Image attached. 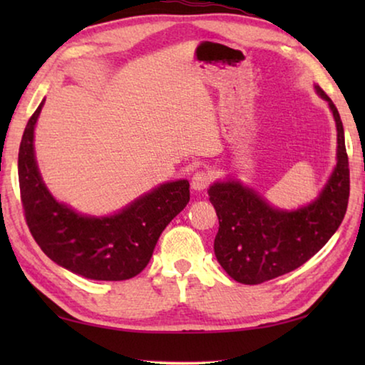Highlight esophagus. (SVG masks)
<instances>
[{"label":"esophagus","mask_w":365,"mask_h":365,"mask_svg":"<svg viewBox=\"0 0 365 365\" xmlns=\"http://www.w3.org/2000/svg\"><path fill=\"white\" fill-rule=\"evenodd\" d=\"M212 182V175L207 170H196L191 177V188L196 191L206 190Z\"/></svg>","instance_id":"1"}]
</instances>
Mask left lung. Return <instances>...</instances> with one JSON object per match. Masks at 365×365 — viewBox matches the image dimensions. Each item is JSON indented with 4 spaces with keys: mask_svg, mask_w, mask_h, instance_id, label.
<instances>
[{
    "mask_svg": "<svg viewBox=\"0 0 365 365\" xmlns=\"http://www.w3.org/2000/svg\"><path fill=\"white\" fill-rule=\"evenodd\" d=\"M336 122L338 163L316 201L294 212L279 211L238 182L214 183L209 200L219 217L214 252L233 280L259 285L285 275L324 248L344 219L349 200V163L343 122L325 91Z\"/></svg>",
    "mask_w": 365,
    "mask_h": 365,
    "instance_id": "obj_1",
    "label": "left lung"
}]
</instances>
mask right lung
<instances>
[{
	"mask_svg": "<svg viewBox=\"0 0 365 365\" xmlns=\"http://www.w3.org/2000/svg\"><path fill=\"white\" fill-rule=\"evenodd\" d=\"M43 103L27 122L19 148L24 215L36 245L61 267L91 280L120 282L138 275L160 233L190 201V183H164L110 217H86L49 195L34 153V128Z\"/></svg>",
	"mask_w": 365,
	"mask_h": 365,
	"instance_id": "right-lung-1",
	"label": "right lung"
}]
</instances>
